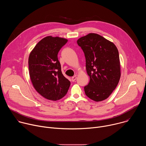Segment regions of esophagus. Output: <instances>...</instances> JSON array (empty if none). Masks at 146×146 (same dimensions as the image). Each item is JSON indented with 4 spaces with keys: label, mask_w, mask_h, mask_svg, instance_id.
I'll return each instance as SVG.
<instances>
[{
    "label": "esophagus",
    "mask_w": 146,
    "mask_h": 146,
    "mask_svg": "<svg viewBox=\"0 0 146 146\" xmlns=\"http://www.w3.org/2000/svg\"><path fill=\"white\" fill-rule=\"evenodd\" d=\"M76 78H77V77H76V76H74L72 77V81H73V82L75 81H76Z\"/></svg>",
    "instance_id": "esophagus-1"
}]
</instances>
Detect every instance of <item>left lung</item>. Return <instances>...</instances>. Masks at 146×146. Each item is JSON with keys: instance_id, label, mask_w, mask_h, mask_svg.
<instances>
[{"instance_id": "1", "label": "left lung", "mask_w": 146, "mask_h": 146, "mask_svg": "<svg viewBox=\"0 0 146 146\" xmlns=\"http://www.w3.org/2000/svg\"><path fill=\"white\" fill-rule=\"evenodd\" d=\"M77 43L84 53L86 70L90 78L88 84L84 87L86 95L96 102L107 99L115 89L121 76L117 48L96 33L83 36Z\"/></svg>"}]
</instances>
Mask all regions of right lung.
I'll return each mask as SVG.
<instances>
[{
  "mask_svg": "<svg viewBox=\"0 0 146 146\" xmlns=\"http://www.w3.org/2000/svg\"><path fill=\"white\" fill-rule=\"evenodd\" d=\"M68 40L47 36L36 45L29 56V76L32 84L41 96L57 100L67 94L70 82L62 74L58 54Z\"/></svg>",
  "mask_w": 146,
  "mask_h": 146,
  "instance_id": "1",
  "label": "right lung"
}]
</instances>
